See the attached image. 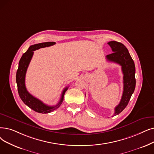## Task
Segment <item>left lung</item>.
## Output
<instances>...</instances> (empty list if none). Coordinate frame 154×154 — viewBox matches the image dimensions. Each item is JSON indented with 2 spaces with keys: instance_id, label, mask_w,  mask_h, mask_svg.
Masks as SVG:
<instances>
[{
  "instance_id": "1",
  "label": "left lung",
  "mask_w": 154,
  "mask_h": 154,
  "mask_svg": "<svg viewBox=\"0 0 154 154\" xmlns=\"http://www.w3.org/2000/svg\"><path fill=\"white\" fill-rule=\"evenodd\" d=\"M108 44L111 46L113 53L106 55V59L109 62L121 65L123 73V95L119 104L115 109L114 116L119 115L126 108L135 91L136 85L135 66L128 49L123 44L115 41L109 42Z\"/></svg>"
}]
</instances>
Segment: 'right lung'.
<instances>
[{"mask_svg":"<svg viewBox=\"0 0 154 154\" xmlns=\"http://www.w3.org/2000/svg\"><path fill=\"white\" fill-rule=\"evenodd\" d=\"M55 43V42H45L30 46L27 51L24 53L21 59H20L18 69L16 73V83L20 98L21 99L23 103L29 107L31 109L34 110L36 112L43 113V114H44V113L46 114V113L51 112L60 106L63 102L64 94L66 90H67L68 87H66V88L63 89L59 103L56 106H50L44 104L40 100L32 96L30 93H29L27 89H26L25 85L26 73V71H27L31 60L32 57L33 53H34V51L41 48H45L47 47V46H52Z\"/></svg>","mask_w":154,"mask_h":154,"instance_id":"add662e5","label":"right lung"}]
</instances>
